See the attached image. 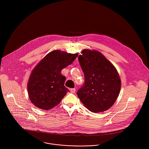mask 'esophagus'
<instances>
[{
    "mask_svg": "<svg viewBox=\"0 0 149 149\" xmlns=\"http://www.w3.org/2000/svg\"><path fill=\"white\" fill-rule=\"evenodd\" d=\"M70 91L71 93H74L76 92V89L75 88H71L70 89Z\"/></svg>",
    "mask_w": 149,
    "mask_h": 149,
    "instance_id": "34e87169",
    "label": "esophagus"
}]
</instances>
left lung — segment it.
Wrapping results in <instances>:
<instances>
[{"mask_svg":"<svg viewBox=\"0 0 149 149\" xmlns=\"http://www.w3.org/2000/svg\"><path fill=\"white\" fill-rule=\"evenodd\" d=\"M79 56L85 83L77 92L84 106L95 113L109 109L121 88L119 73L106 57L96 50L84 49Z\"/></svg>","mask_w":149,"mask_h":149,"instance_id":"8db88e82","label":"left lung"}]
</instances>
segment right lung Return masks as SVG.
Masks as SVG:
<instances>
[{
	"label": "right lung",
	"mask_w": 149,
	"mask_h": 149,
	"mask_svg": "<svg viewBox=\"0 0 149 149\" xmlns=\"http://www.w3.org/2000/svg\"><path fill=\"white\" fill-rule=\"evenodd\" d=\"M77 56L78 53L54 50L46 54L34 67L29 79L27 92L35 106L49 110L61 102L69 91L64 86L66 77L61 72Z\"/></svg>",
	"instance_id": "add662e5"
}]
</instances>
